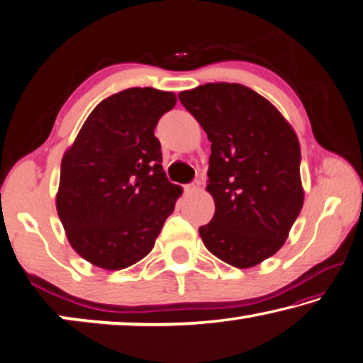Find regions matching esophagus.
Masks as SVG:
<instances>
[{"instance_id": "obj_1", "label": "esophagus", "mask_w": 363, "mask_h": 363, "mask_svg": "<svg viewBox=\"0 0 363 363\" xmlns=\"http://www.w3.org/2000/svg\"><path fill=\"white\" fill-rule=\"evenodd\" d=\"M199 188V182H193V183H188V185L183 186V189H185V193H194L196 189Z\"/></svg>"}]
</instances>
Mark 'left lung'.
<instances>
[{"label":"left lung","mask_w":363,"mask_h":363,"mask_svg":"<svg viewBox=\"0 0 363 363\" xmlns=\"http://www.w3.org/2000/svg\"><path fill=\"white\" fill-rule=\"evenodd\" d=\"M178 99L212 143L207 191L216 213L199 235L223 262L257 265L283 246L304 203L298 136L275 106L240 83H206Z\"/></svg>","instance_id":"1"}]
</instances>
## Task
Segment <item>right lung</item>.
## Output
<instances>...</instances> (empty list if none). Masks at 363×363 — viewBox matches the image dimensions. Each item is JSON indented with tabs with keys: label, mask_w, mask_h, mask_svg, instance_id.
<instances>
[{
	"label": "right lung",
	"mask_w": 363,
	"mask_h": 363,
	"mask_svg": "<svg viewBox=\"0 0 363 363\" xmlns=\"http://www.w3.org/2000/svg\"><path fill=\"white\" fill-rule=\"evenodd\" d=\"M174 93L127 88L91 111L64 154L56 196L67 240L83 259L122 270L150 254L182 188L162 170L154 130Z\"/></svg>",
	"instance_id": "obj_1"
}]
</instances>
